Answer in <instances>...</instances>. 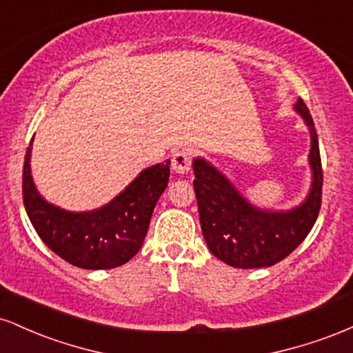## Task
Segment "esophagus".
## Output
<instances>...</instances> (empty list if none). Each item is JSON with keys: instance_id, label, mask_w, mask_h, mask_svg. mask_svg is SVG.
I'll return each mask as SVG.
<instances>
[{"instance_id": "obj_1", "label": "esophagus", "mask_w": 353, "mask_h": 353, "mask_svg": "<svg viewBox=\"0 0 353 353\" xmlns=\"http://www.w3.org/2000/svg\"><path fill=\"white\" fill-rule=\"evenodd\" d=\"M192 164V154L188 149H182V151H176L172 154L171 159V168L174 172L177 174H188Z\"/></svg>"}]
</instances>
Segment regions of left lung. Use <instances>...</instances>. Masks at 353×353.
I'll list each match as a JSON object with an SVG mask.
<instances>
[{"instance_id":"1","label":"left lung","mask_w":353,"mask_h":353,"mask_svg":"<svg viewBox=\"0 0 353 353\" xmlns=\"http://www.w3.org/2000/svg\"><path fill=\"white\" fill-rule=\"evenodd\" d=\"M294 109L309 128L312 169L309 196L297 208L290 210L255 208L219 169L202 157L194 159V192L202 234L210 252L228 265L259 269L277 264L302 244L317 221L323 182L319 137L305 103L299 99Z\"/></svg>"}]
</instances>
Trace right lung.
<instances>
[{"label":"right lung","instance_id":"1","mask_svg":"<svg viewBox=\"0 0 353 353\" xmlns=\"http://www.w3.org/2000/svg\"><path fill=\"white\" fill-rule=\"evenodd\" d=\"M30 161L31 144L24 156L23 202L34 230L52 252L89 270L114 269L139 252L152 210L168 188L171 161L144 169L111 202L88 212H71L44 201Z\"/></svg>","mask_w":353,"mask_h":353}]
</instances>
